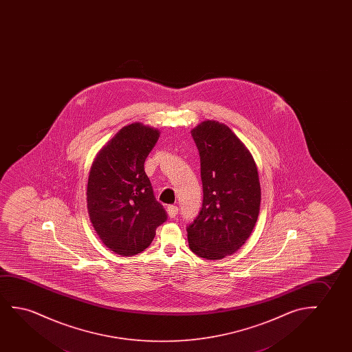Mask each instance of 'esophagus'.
I'll use <instances>...</instances> for the list:
<instances>
[{
    "instance_id": "1",
    "label": "esophagus",
    "mask_w": 352,
    "mask_h": 352,
    "mask_svg": "<svg viewBox=\"0 0 352 352\" xmlns=\"http://www.w3.org/2000/svg\"><path fill=\"white\" fill-rule=\"evenodd\" d=\"M179 208L177 206H168L167 207V212H168L169 217H175L178 215Z\"/></svg>"
}]
</instances>
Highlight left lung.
<instances>
[{
    "label": "left lung",
    "mask_w": 352,
    "mask_h": 352,
    "mask_svg": "<svg viewBox=\"0 0 352 352\" xmlns=\"http://www.w3.org/2000/svg\"><path fill=\"white\" fill-rule=\"evenodd\" d=\"M201 157L203 203L188 227V246L206 260L231 255L250 236L261 204L255 161L226 125L207 120L192 130Z\"/></svg>",
    "instance_id": "8db88e82"
}]
</instances>
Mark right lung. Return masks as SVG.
<instances>
[{
	"label": "right lung",
	"mask_w": 352,
	"mask_h": 352,
	"mask_svg": "<svg viewBox=\"0 0 352 352\" xmlns=\"http://www.w3.org/2000/svg\"><path fill=\"white\" fill-rule=\"evenodd\" d=\"M159 131L131 124L121 129L94 161L87 182V210L103 244L121 256L144 251L167 220L156 201L144 162Z\"/></svg>",
	"instance_id": "right-lung-1"
}]
</instances>
